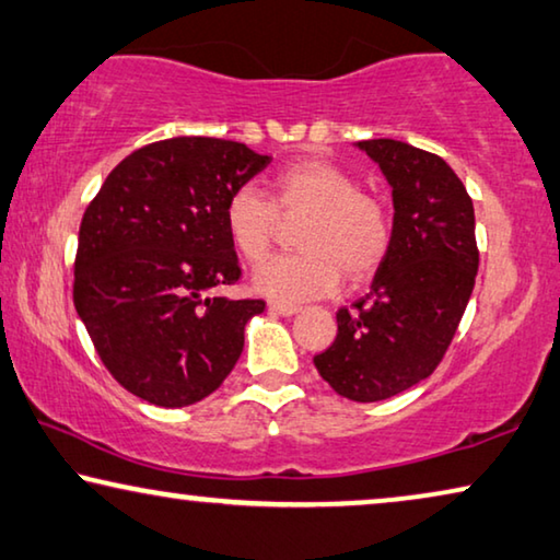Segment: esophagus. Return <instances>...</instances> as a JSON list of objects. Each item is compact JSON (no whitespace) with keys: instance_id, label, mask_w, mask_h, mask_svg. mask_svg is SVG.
Masks as SVG:
<instances>
[{"instance_id":"obj_1","label":"esophagus","mask_w":560,"mask_h":560,"mask_svg":"<svg viewBox=\"0 0 560 560\" xmlns=\"http://www.w3.org/2000/svg\"><path fill=\"white\" fill-rule=\"evenodd\" d=\"M270 311L278 313V315H295V313L300 311V305H295V303H282V300H272Z\"/></svg>"}]
</instances>
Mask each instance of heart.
<instances>
[{"mask_svg":"<svg viewBox=\"0 0 560 560\" xmlns=\"http://www.w3.org/2000/svg\"><path fill=\"white\" fill-rule=\"evenodd\" d=\"M295 255L262 262L253 275L257 293L275 300L328 295L346 278H374L394 242L392 209L359 189L351 172L326 159L290 161L272 176L270 199L240 186L224 205V230L247 262H260L278 240L282 220H303Z\"/></svg>","mask_w":560,"mask_h":560,"instance_id":"obj_1","label":"heart"}]
</instances>
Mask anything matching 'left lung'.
Returning a JSON list of instances; mask_svg holds the SVG:
<instances>
[{"mask_svg": "<svg viewBox=\"0 0 560 560\" xmlns=\"http://www.w3.org/2000/svg\"><path fill=\"white\" fill-rule=\"evenodd\" d=\"M359 149L392 184L394 242L366 298L336 313V340L313 363L336 394L366 404L434 374L472 295L480 253L472 199L447 161L394 139Z\"/></svg>", "mask_w": 560, "mask_h": 560, "instance_id": "1", "label": "left lung"}]
</instances>
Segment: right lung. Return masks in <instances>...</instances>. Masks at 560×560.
I'll list each match as a JSON object with an SVG mask.
<instances>
[{
  "label": "right lung",
  "mask_w": 560,
  "mask_h": 560,
  "mask_svg": "<svg viewBox=\"0 0 560 560\" xmlns=\"http://www.w3.org/2000/svg\"><path fill=\"white\" fill-rule=\"evenodd\" d=\"M267 164L245 143L179 136L126 156L88 205L72 300L103 366L139 399L189 407L237 363L265 300L217 295L242 275L224 205Z\"/></svg>",
  "instance_id": "1"
}]
</instances>
